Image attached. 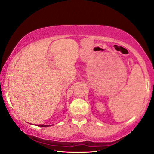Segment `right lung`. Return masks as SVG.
<instances>
[{"instance_id": "1", "label": "right lung", "mask_w": 154, "mask_h": 154, "mask_svg": "<svg viewBox=\"0 0 154 154\" xmlns=\"http://www.w3.org/2000/svg\"><path fill=\"white\" fill-rule=\"evenodd\" d=\"M50 125H38V126H40V127H48V126H50Z\"/></svg>"}]
</instances>
